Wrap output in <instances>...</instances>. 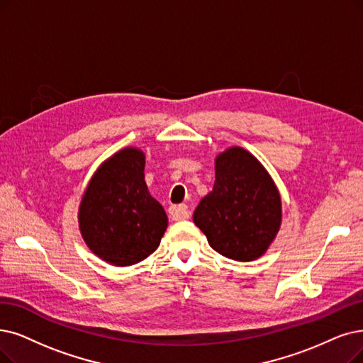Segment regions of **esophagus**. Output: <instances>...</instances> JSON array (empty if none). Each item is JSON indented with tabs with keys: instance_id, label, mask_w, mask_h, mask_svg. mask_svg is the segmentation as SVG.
<instances>
[{
	"instance_id": "esophagus-1",
	"label": "esophagus",
	"mask_w": 363,
	"mask_h": 363,
	"mask_svg": "<svg viewBox=\"0 0 363 363\" xmlns=\"http://www.w3.org/2000/svg\"><path fill=\"white\" fill-rule=\"evenodd\" d=\"M169 216L172 220H184L189 217V210H187L186 204H180V206H171L169 207Z\"/></svg>"
}]
</instances>
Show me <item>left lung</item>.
Segmentation results:
<instances>
[{
	"label": "left lung",
	"mask_w": 363,
	"mask_h": 363,
	"mask_svg": "<svg viewBox=\"0 0 363 363\" xmlns=\"http://www.w3.org/2000/svg\"><path fill=\"white\" fill-rule=\"evenodd\" d=\"M211 249L250 262L262 256L281 225V198L267 169L242 147L216 157L213 191L194 213Z\"/></svg>",
	"instance_id": "1"
}]
</instances>
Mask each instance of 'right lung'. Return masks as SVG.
I'll return each instance as SVG.
<instances>
[{
	"label": "right lung",
	"instance_id": "right-lung-1",
	"mask_svg": "<svg viewBox=\"0 0 363 363\" xmlns=\"http://www.w3.org/2000/svg\"><path fill=\"white\" fill-rule=\"evenodd\" d=\"M144 153L135 147L114 153L96 169L80 202L84 242L114 267L150 256L168 226L165 210L144 182Z\"/></svg>",
	"mask_w": 363,
	"mask_h": 363
}]
</instances>
